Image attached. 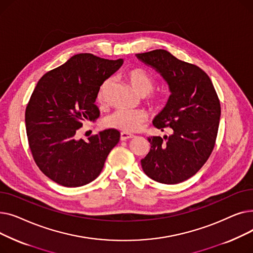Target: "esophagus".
<instances>
[{"instance_id": "esophagus-1", "label": "esophagus", "mask_w": 253, "mask_h": 253, "mask_svg": "<svg viewBox=\"0 0 253 253\" xmlns=\"http://www.w3.org/2000/svg\"><path fill=\"white\" fill-rule=\"evenodd\" d=\"M133 137H134L133 134L126 133V132H121V134H120V139H121L122 141L127 140V139H131V138H133Z\"/></svg>"}]
</instances>
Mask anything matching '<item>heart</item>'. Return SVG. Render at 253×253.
Listing matches in <instances>:
<instances>
[{"mask_svg": "<svg viewBox=\"0 0 253 253\" xmlns=\"http://www.w3.org/2000/svg\"><path fill=\"white\" fill-rule=\"evenodd\" d=\"M124 78L139 96L145 97V102L151 106L152 110L161 111L165 108L167 95L163 91H153L156 85V79L152 74L143 69L136 68L127 71L124 74ZM111 83L112 80L106 79L98 88L96 99L99 103L104 101L105 93L111 86ZM147 121L148 115L143 111L118 110L105 118L104 125L126 133H133L138 131Z\"/></svg>", "mask_w": 253, "mask_h": 253, "instance_id": "heart-1", "label": "heart"}]
</instances>
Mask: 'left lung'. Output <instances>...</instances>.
I'll list each match as a JSON object with an SVG mask.
<instances>
[{"label":"left lung","mask_w":253,"mask_h":253,"mask_svg":"<svg viewBox=\"0 0 253 253\" xmlns=\"http://www.w3.org/2000/svg\"><path fill=\"white\" fill-rule=\"evenodd\" d=\"M163 77L171 94L153 121L172 134L151 136L149 154L140 161L152 179L175 184L195 175L213 151L220 118V103L208 75L199 66L158 49L136 54Z\"/></svg>","instance_id":"obj_1"}]
</instances>
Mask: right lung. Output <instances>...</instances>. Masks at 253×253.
I'll return each instance as SVG.
<instances>
[{"instance_id":"add662e5","label":"right lung","mask_w":253,"mask_h":253,"mask_svg":"<svg viewBox=\"0 0 253 253\" xmlns=\"http://www.w3.org/2000/svg\"><path fill=\"white\" fill-rule=\"evenodd\" d=\"M122 64L123 59L80 53L39 80L25 110V128L34 160L51 180L77 188L100 174L120 132L105 129L86 141L76 133L99 117L98 88Z\"/></svg>"}]
</instances>
